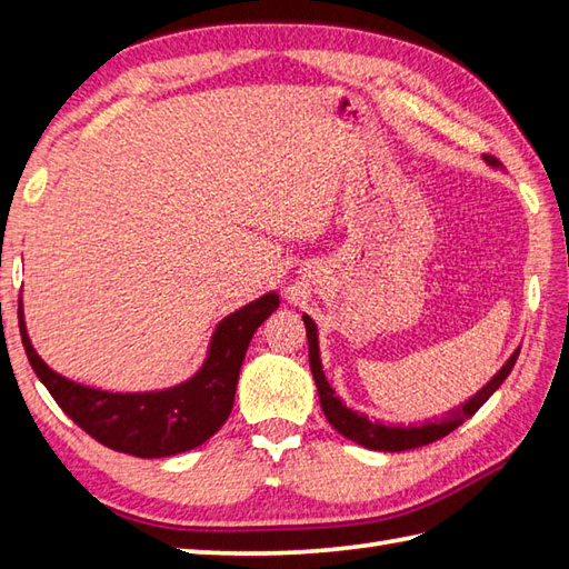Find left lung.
Returning a JSON list of instances; mask_svg holds the SVG:
<instances>
[{"mask_svg": "<svg viewBox=\"0 0 569 569\" xmlns=\"http://www.w3.org/2000/svg\"><path fill=\"white\" fill-rule=\"evenodd\" d=\"M485 161L489 166H501L493 156H485ZM306 322V335H308V349H310V371H312V379H316L318 386V396H320V406H322V413L325 418L330 420V426L345 435L347 440H352L361 447H369V450H381V452H403V450H416V447L422 445H430L435 440L445 438V435H450L455 428L462 426L467 418H471L477 413V410L485 406L491 393L499 389V386L509 377L518 352L521 349H516V352L509 357V361L493 373L491 381L487 386H481V389L469 398V401L459 403L457 408H452L450 413L440 420H428L422 422V426H383V422H373L369 420L365 413H357V410L347 408L340 396H335V389L325 379V371H322V361H320V347H318V328L316 322H312L308 316H303Z\"/></svg>", "mask_w": 569, "mask_h": 569, "instance_id": "1", "label": "left lung"}]
</instances>
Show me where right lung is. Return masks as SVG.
I'll return each mask as SVG.
<instances>
[{
    "label": "right lung",
    "instance_id": "obj_1",
    "mask_svg": "<svg viewBox=\"0 0 569 569\" xmlns=\"http://www.w3.org/2000/svg\"><path fill=\"white\" fill-rule=\"evenodd\" d=\"M278 308L266 293L227 316L212 332L198 373L163 391L112 393L60 377L36 355L19 300V332L36 377L63 413L110 450L143 459L188 452L210 440L232 413L239 369L259 325Z\"/></svg>",
    "mask_w": 569,
    "mask_h": 569
}]
</instances>
